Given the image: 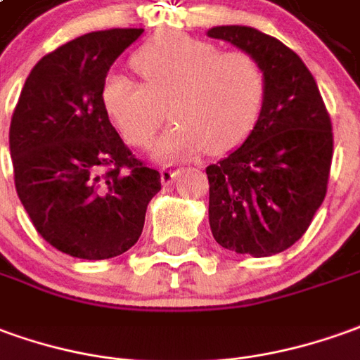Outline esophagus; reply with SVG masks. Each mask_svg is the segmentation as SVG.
Listing matches in <instances>:
<instances>
[{"instance_id":"obj_1","label":"esophagus","mask_w":360,"mask_h":360,"mask_svg":"<svg viewBox=\"0 0 360 360\" xmlns=\"http://www.w3.org/2000/svg\"><path fill=\"white\" fill-rule=\"evenodd\" d=\"M178 176H180V168L165 166V168L160 170V182H162V184H172Z\"/></svg>"}]
</instances>
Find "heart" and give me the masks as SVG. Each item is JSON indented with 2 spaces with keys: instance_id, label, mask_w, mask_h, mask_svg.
Here are the masks:
<instances>
[{
  "instance_id": "1",
  "label": "heart",
  "mask_w": 360,
  "mask_h": 360,
  "mask_svg": "<svg viewBox=\"0 0 360 360\" xmlns=\"http://www.w3.org/2000/svg\"><path fill=\"white\" fill-rule=\"evenodd\" d=\"M143 84L109 76L101 103L129 143L145 147L165 121L176 123L156 141L153 156L190 160L210 150L225 155L243 145L259 123L269 80L252 54L221 52L217 44L176 33L155 34L133 54Z\"/></svg>"
}]
</instances>
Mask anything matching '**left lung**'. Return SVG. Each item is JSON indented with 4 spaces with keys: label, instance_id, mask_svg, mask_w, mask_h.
<instances>
[{
    "label": "left lung",
    "instance_id": "obj_1",
    "mask_svg": "<svg viewBox=\"0 0 360 360\" xmlns=\"http://www.w3.org/2000/svg\"><path fill=\"white\" fill-rule=\"evenodd\" d=\"M262 64L269 94L249 139L210 165V227L223 249L270 257L308 231L327 192L333 133L311 72L278 39L243 25L207 31Z\"/></svg>",
    "mask_w": 360,
    "mask_h": 360
}]
</instances>
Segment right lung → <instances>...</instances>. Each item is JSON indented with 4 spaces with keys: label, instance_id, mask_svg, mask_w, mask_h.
<instances>
[{
    "label": "right lung",
    "instance_id": "1",
    "mask_svg": "<svg viewBox=\"0 0 360 360\" xmlns=\"http://www.w3.org/2000/svg\"><path fill=\"white\" fill-rule=\"evenodd\" d=\"M141 34L96 31L43 56L11 117L17 195L44 241L76 259L129 251L160 190L158 170L135 158L101 103L111 64Z\"/></svg>",
    "mask_w": 360,
    "mask_h": 360
}]
</instances>
